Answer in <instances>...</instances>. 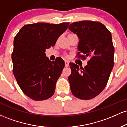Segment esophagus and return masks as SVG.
I'll return each instance as SVG.
<instances>
[{"instance_id":"1","label":"esophagus","mask_w":127,"mask_h":127,"mask_svg":"<svg viewBox=\"0 0 127 127\" xmlns=\"http://www.w3.org/2000/svg\"><path fill=\"white\" fill-rule=\"evenodd\" d=\"M68 65H69V63H68V61H65V66L67 67Z\"/></svg>"}]
</instances>
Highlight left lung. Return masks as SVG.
I'll list each match as a JSON object with an SVG mask.
<instances>
[{
    "label": "left lung",
    "mask_w": 127,
    "mask_h": 127,
    "mask_svg": "<svg viewBox=\"0 0 127 127\" xmlns=\"http://www.w3.org/2000/svg\"><path fill=\"white\" fill-rule=\"evenodd\" d=\"M68 29L79 38L78 58L90 57L84 68L69 63L72 73L68 79L71 91L76 98L90 100L104 90L113 67L115 49L111 33L98 21L74 22Z\"/></svg>",
    "instance_id": "8db88e82"
}]
</instances>
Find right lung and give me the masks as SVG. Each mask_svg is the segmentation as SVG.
I'll use <instances>...</instances> for the list:
<instances>
[{
	"label": "right lung",
	"instance_id": "add662e5",
	"mask_svg": "<svg viewBox=\"0 0 127 127\" xmlns=\"http://www.w3.org/2000/svg\"><path fill=\"white\" fill-rule=\"evenodd\" d=\"M69 24H26L15 36L13 73L23 93L32 100H47L54 94L55 84L65 63L61 57L51 62L45 52L54 46Z\"/></svg>",
	"mask_w": 127,
	"mask_h": 127
}]
</instances>
